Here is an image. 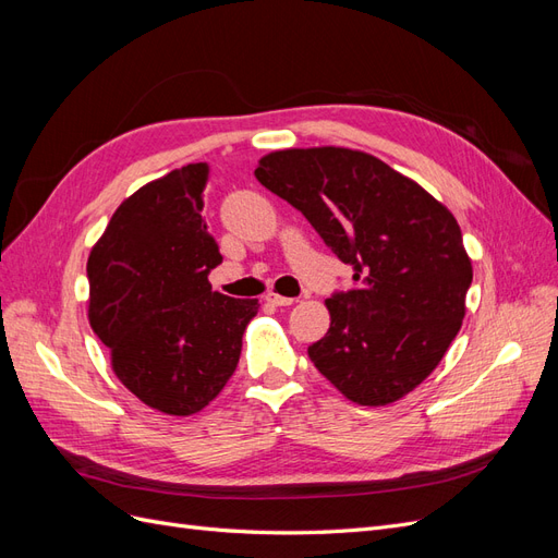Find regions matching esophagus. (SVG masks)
Listing matches in <instances>:
<instances>
[{
    "label": "esophagus",
    "mask_w": 558,
    "mask_h": 558,
    "mask_svg": "<svg viewBox=\"0 0 558 558\" xmlns=\"http://www.w3.org/2000/svg\"><path fill=\"white\" fill-rule=\"evenodd\" d=\"M265 300L269 302V305H275V307H291L293 302H295L293 298H283V295H277V293H267Z\"/></svg>",
    "instance_id": "1"
}]
</instances>
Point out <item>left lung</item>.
<instances>
[{"mask_svg":"<svg viewBox=\"0 0 558 558\" xmlns=\"http://www.w3.org/2000/svg\"><path fill=\"white\" fill-rule=\"evenodd\" d=\"M256 179L314 226L356 289L326 300L310 359L344 398L396 402L442 361L465 316L472 263L453 214L379 158L340 146L272 150Z\"/></svg>","mask_w":558,"mask_h":558,"instance_id":"1","label":"left lung"}]
</instances>
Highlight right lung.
Here are the masks:
<instances>
[{
    "instance_id": "right-lung-1",
    "label": "right lung",
    "mask_w": 558,
    "mask_h": 558,
    "mask_svg": "<svg viewBox=\"0 0 558 558\" xmlns=\"http://www.w3.org/2000/svg\"><path fill=\"white\" fill-rule=\"evenodd\" d=\"M207 162L185 165L116 209L88 256V318L111 367L148 408L191 416L223 391L258 300L211 291L223 263L202 221Z\"/></svg>"
}]
</instances>
